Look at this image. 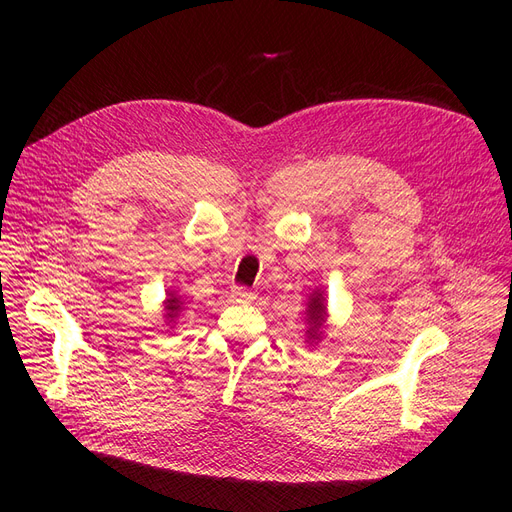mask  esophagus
Instances as JSON below:
<instances>
[{
    "label": "esophagus",
    "instance_id": "esophagus-1",
    "mask_svg": "<svg viewBox=\"0 0 512 512\" xmlns=\"http://www.w3.org/2000/svg\"><path fill=\"white\" fill-rule=\"evenodd\" d=\"M232 299H236V301H253L255 294H253L249 288L234 286V288H232Z\"/></svg>",
    "mask_w": 512,
    "mask_h": 512
}]
</instances>
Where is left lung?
Listing matches in <instances>:
<instances>
[{"label":"left lung","mask_w":512,"mask_h":512,"mask_svg":"<svg viewBox=\"0 0 512 512\" xmlns=\"http://www.w3.org/2000/svg\"><path fill=\"white\" fill-rule=\"evenodd\" d=\"M305 344L315 346L326 336L328 330V301H326V290L315 288L309 294L307 309H305Z\"/></svg>","instance_id":"left-lung-1"}]
</instances>
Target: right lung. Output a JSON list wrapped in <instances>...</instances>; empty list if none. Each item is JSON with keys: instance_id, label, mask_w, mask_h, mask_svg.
<instances>
[{"instance_id": "1", "label": "right lung", "mask_w": 512, "mask_h": 512, "mask_svg": "<svg viewBox=\"0 0 512 512\" xmlns=\"http://www.w3.org/2000/svg\"><path fill=\"white\" fill-rule=\"evenodd\" d=\"M182 309H184V301L178 297L176 290L170 288L166 292V301H164V326L166 328L172 330L176 326V321H178Z\"/></svg>"}]
</instances>
